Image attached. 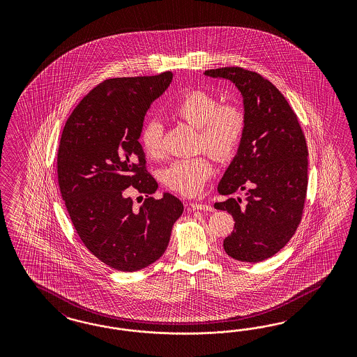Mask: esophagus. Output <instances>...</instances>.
<instances>
[{
  "label": "esophagus",
  "instance_id": "34e87169",
  "mask_svg": "<svg viewBox=\"0 0 357 357\" xmlns=\"http://www.w3.org/2000/svg\"><path fill=\"white\" fill-rule=\"evenodd\" d=\"M191 208H192L194 211H208V212H212V211H213L212 206H206V204H200V203L191 204Z\"/></svg>",
  "mask_w": 357,
  "mask_h": 357
}]
</instances>
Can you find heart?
<instances>
[{"label": "heart", "instance_id": "b5f03b06", "mask_svg": "<svg viewBox=\"0 0 357 357\" xmlns=\"http://www.w3.org/2000/svg\"><path fill=\"white\" fill-rule=\"evenodd\" d=\"M174 116L199 128L197 144L216 158H227L237 151L243 137L245 112L236 103H220L212 94L194 90L181 98L173 108ZM163 128L160 121L149 120L141 128L140 142L145 154L160 158L163 153ZM213 173L206 155L182 158L170 163L163 172V181L178 194H197Z\"/></svg>", "mask_w": 357, "mask_h": 357}]
</instances>
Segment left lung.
Returning a JSON list of instances; mask_svg holds the SVG:
<instances>
[{"mask_svg":"<svg viewBox=\"0 0 357 357\" xmlns=\"http://www.w3.org/2000/svg\"><path fill=\"white\" fill-rule=\"evenodd\" d=\"M206 76L230 79L243 97L245 132L237 154L218 183V194L246 191L215 208L236 224L224 239L233 259L258 263L279 252L301 222L307 190V146L287 99L268 79L239 66L209 69Z\"/></svg>","mask_w":357,"mask_h":357,"instance_id":"1","label":"left lung"}]
</instances>
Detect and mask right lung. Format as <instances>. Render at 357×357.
Instances as JSON below:
<instances>
[{
    "instance_id": "right-lung-1",
    "label": "right lung",
    "mask_w": 357,
    "mask_h": 357,
    "mask_svg": "<svg viewBox=\"0 0 357 357\" xmlns=\"http://www.w3.org/2000/svg\"><path fill=\"white\" fill-rule=\"evenodd\" d=\"M172 79V72L106 79L65 123L57 151L61 196L86 249L114 270L133 272L160 259L183 213L174 195L151 196L158 183L139 142L146 111ZM130 185L147 196L139 208Z\"/></svg>"
}]
</instances>
